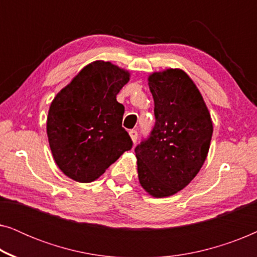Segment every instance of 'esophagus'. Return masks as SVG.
<instances>
[{"label": "esophagus", "mask_w": 257, "mask_h": 257, "mask_svg": "<svg viewBox=\"0 0 257 257\" xmlns=\"http://www.w3.org/2000/svg\"><path fill=\"white\" fill-rule=\"evenodd\" d=\"M130 137H131V140L133 142V144H135L137 142V138H138V132L136 131V130H131V131L128 132Z\"/></svg>", "instance_id": "34e87169"}]
</instances>
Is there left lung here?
<instances>
[{"instance_id":"obj_1","label":"left lung","mask_w":257,"mask_h":257,"mask_svg":"<svg viewBox=\"0 0 257 257\" xmlns=\"http://www.w3.org/2000/svg\"><path fill=\"white\" fill-rule=\"evenodd\" d=\"M156 125L136 147L140 186L153 198L184 189L205 163L213 135L208 107L191 77L181 69L149 76Z\"/></svg>"}]
</instances>
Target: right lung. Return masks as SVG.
Masks as SVG:
<instances>
[{
  "label": "right lung",
  "instance_id": "obj_1",
  "mask_svg": "<svg viewBox=\"0 0 257 257\" xmlns=\"http://www.w3.org/2000/svg\"><path fill=\"white\" fill-rule=\"evenodd\" d=\"M130 77L128 70L94 61L52 99L47 135L55 163L66 177L92 182L131 150L132 140L121 127L124 106L117 101Z\"/></svg>",
  "mask_w": 257,
  "mask_h": 257
}]
</instances>
